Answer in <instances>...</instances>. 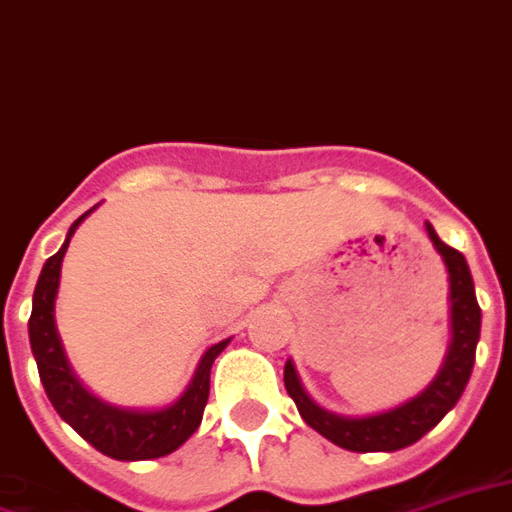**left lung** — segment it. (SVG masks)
<instances>
[{
    "instance_id": "8db88e82",
    "label": "left lung",
    "mask_w": 512,
    "mask_h": 512,
    "mask_svg": "<svg viewBox=\"0 0 512 512\" xmlns=\"http://www.w3.org/2000/svg\"><path fill=\"white\" fill-rule=\"evenodd\" d=\"M428 237L450 272V316H453V341L442 371L423 393L406 401L398 409L374 414V417H338L319 409L302 390L292 363L283 368L286 393L292 395L297 412L313 431H319L333 445L352 453H393L401 447L423 439L442 417H445L464 393L466 382L475 365V349L480 341V305L475 297V283L461 253L436 237L434 226H428Z\"/></svg>"
}]
</instances>
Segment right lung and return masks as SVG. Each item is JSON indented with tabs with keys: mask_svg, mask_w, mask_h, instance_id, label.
<instances>
[{
	"mask_svg": "<svg viewBox=\"0 0 512 512\" xmlns=\"http://www.w3.org/2000/svg\"><path fill=\"white\" fill-rule=\"evenodd\" d=\"M89 212H84L70 226L65 245L43 264V272L37 278L32 316H29V343H32V354L37 360L40 382L46 387L48 401L54 404L59 417L73 425L95 450L108 458H117V461L160 458V455L174 453L201 425V414L210 398V368L229 341L215 343L210 352L201 357L196 376L188 384L185 395L169 409L125 412V409H114V406H106L98 398H92L76 382V376L70 374L62 343H59L57 324H54V297H57L62 259H65L73 231Z\"/></svg>",
	"mask_w": 512,
	"mask_h": 512,
	"instance_id": "obj_1",
	"label": "right lung"
}]
</instances>
